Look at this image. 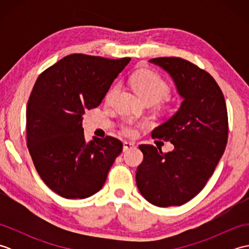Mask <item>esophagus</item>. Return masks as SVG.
Returning <instances> with one entry per match:
<instances>
[{
  "label": "esophagus",
  "mask_w": 249,
  "mask_h": 249,
  "mask_svg": "<svg viewBox=\"0 0 249 249\" xmlns=\"http://www.w3.org/2000/svg\"><path fill=\"white\" fill-rule=\"evenodd\" d=\"M134 147H136V144L131 141H125L123 143V151H128L130 149H134Z\"/></svg>",
  "instance_id": "34e87169"
}]
</instances>
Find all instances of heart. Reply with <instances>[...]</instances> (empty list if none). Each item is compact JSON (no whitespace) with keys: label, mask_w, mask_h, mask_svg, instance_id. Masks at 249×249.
<instances>
[{"label":"heart","mask_w":249,"mask_h":249,"mask_svg":"<svg viewBox=\"0 0 249 249\" xmlns=\"http://www.w3.org/2000/svg\"><path fill=\"white\" fill-rule=\"evenodd\" d=\"M129 83L131 88L135 89V92L144 100V102L155 103L165 98L170 93V86L163 79L160 73L156 71L144 70L134 73L129 78ZM120 86L118 83L113 84L109 89V91L106 94V100L111 102L113 97L119 92ZM138 126L133 121H126L122 125L123 133L128 136H135L138 133Z\"/></svg>","instance_id":"obj_1"}]
</instances>
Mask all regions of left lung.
<instances>
[{
    "label": "left lung",
    "instance_id": "1",
    "mask_svg": "<svg viewBox=\"0 0 249 249\" xmlns=\"http://www.w3.org/2000/svg\"><path fill=\"white\" fill-rule=\"evenodd\" d=\"M173 79L183 97L181 107L152 131L170 141L172 152L141 144L143 160L136 183L150 203L160 208L182 205L205 186L224 154L228 140V113L224 94L209 72L181 57L150 60Z\"/></svg>",
    "mask_w": 249,
    "mask_h": 249
}]
</instances>
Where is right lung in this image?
<instances>
[{"label": "right lung", "mask_w": 249, "mask_h": 249, "mask_svg": "<svg viewBox=\"0 0 249 249\" xmlns=\"http://www.w3.org/2000/svg\"><path fill=\"white\" fill-rule=\"evenodd\" d=\"M130 57L75 53L40 73L26 106V145L45 184L66 199L102 189L123 143L107 136L86 142L83 114L98 107Z\"/></svg>", "instance_id": "1"}]
</instances>
